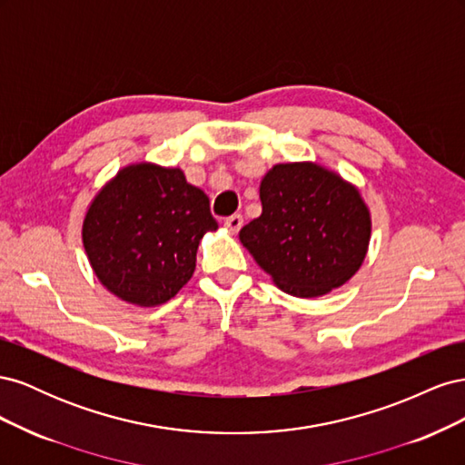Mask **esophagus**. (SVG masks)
<instances>
[{
  "mask_svg": "<svg viewBox=\"0 0 465 465\" xmlns=\"http://www.w3.org/2000/svg\"><path fill=\"white\" fill-rule=\"evenodd\" d=\"M242 223H244V219H242V215H231V217H227L224 219V227H227L231 232H238L242 229Z\"/></svg>",
  "mask_w": 465,
  "mask_h": 465,
  "instance_id": "34e87169",
  "label": "esophagus"
}]
</instances>
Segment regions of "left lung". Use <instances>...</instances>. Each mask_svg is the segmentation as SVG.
Masks as SVG:
<instances>
[{"label": "left lung", "mask_w": 465, "mask_h": 465, "mask_svg": "<svg viewBox=\"0 0 465 465\" xmlns=\"http://www.w3.org/2000/svg\"><path fill=\"white\" fill-rule=\"evenodd\" d=\"M262 215L241 242L273 283L314 299L357 273L371 241V213L341 176L314 163L275 164L260 184Z\"/></svg>", "instance_id": "left-lung-1"}]
</instances>
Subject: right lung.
<instances>
[{
    "mask_svg": "<svg viewBox=\"0 0 465 465\" xmlns=\"http://www.w3.org/2000/svg\"><path fill=\"white\" fill-rule=\"evenodd\" d=\"M215 229L209 198L180 168L142 163L96 193L83 221V246L110 292L157 306L188 283L200 241Z\"/></svg>",
    "mask_w": 465,
    "mask_h": 465,
    "instance_id": "right-lung-1",
    "label": "right lung"
}]
</instances>
